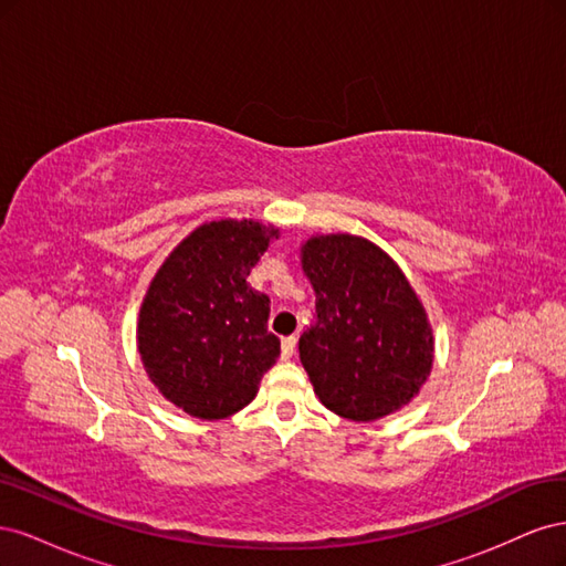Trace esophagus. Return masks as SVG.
Masks as SVG:
<instances>
[{
    "instance_id": "34e87169",
    "label": "esophagus",
    "mask_w": 566,
    "mask_h": 566,
    "mask_svg": "<svg viewBox=\"0 0 566 566\" xmlns=\"http://www.w3.org/2000/svg\"><path fill=\"white\" fill-rule=\"evenodd\" d=\"M295 347H297V337H295V335L283 337V342H281V354H283V358L293 356V354H295Z\"/></svg>"
}]
</instances>
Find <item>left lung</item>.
I'll use <instances>...</instances> for the list:
<instances>
[{
	"label": "left lung",
	"mask_w": 566,
	"mask_h": 566,
	"mask_svg": "<svg viewBox=\"0 0 566 566\" xmlns=\"http://www.w3.org/2000/svg\"><path fill=\"white\" fill-rule=\"evenodd\" d=\"M302 271L316 321L300 337V361L333 413L370 422L418 397L434 361L424 306L391 256L366 238L314 235Z\"/></svg>",
	"instance_id": "left-lung-1"
}]
</instances>
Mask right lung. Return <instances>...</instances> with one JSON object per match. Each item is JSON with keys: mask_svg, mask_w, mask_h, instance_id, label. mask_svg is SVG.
Here are the masks:
<instances>
[{"mask_svg": "<svg viewBox=\"0 0 566 566\" xmlns=\"http://www.w3.org/2000/svg\"><path fill=\"white\" fill-rule=\"evenodd\" d=\"M279 229L252 219L208 221L188 233L150 281L136 345L150 382L200 420L245 408L281 356L271 302L248 276Z\"/></svg>", "mask_w": 566, "mask_h": 566, "instance_id": "1", "label": "right lung"}]
</instances>
